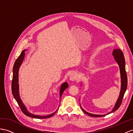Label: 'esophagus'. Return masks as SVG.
<instances>
[{
    "label": "esophagus",
    "instance_id": "obj_1",
    "mask_svg": "<svg viewBox=\"0 0 133 133\" xmlns=\"http://www.w3.org/2000/svg\"><path fill=\"white\" fill-rule=\"evenodd\" d=\"M69 77H70V80L71 81H76L77 79L78 75H77V74L76 73L73 72V73H72V74L70 75Z\"/></svg>",
    "mask_w": 133,
    "mask_h": 133
}]
</instances>
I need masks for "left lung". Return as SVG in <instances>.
Here are the masks:
<instances>
[{
  "label": "left lung",
  "mask_w": 133,
  "mask_h": 133,
  "mask_svg": "<svg viewBox=\"0 0 133 133\" xmlns=\"http://www.w3.org/2000/svg\"><path fill=\"white\" fill-rule=\"evenodd\" d=\"M112 55L114 57V59L116 61L118 64L119 66V69H120V75H121V90H120V95H119V97L118 99L116 102V103L114 105V107L112 109V111L109 112L108 114H105V115H96V114H92L89 113V112H87L85 111L84 109L82 108V107L80 106L82 110L84 112L85 114H87L88 115L90 116L94 117H99L104 116L108 115L112 113V112H115L116 111L117 109L120 107V105L121 104L122 100L123 99V97L124 96V94L125 93L126 90L127 89V85H128V79H127V72H126L125 70V61L123 53H122V51L120 49H114L113 50V52H112Z\"/></svg>",
  "instance_id": "1"
}]
</instances>
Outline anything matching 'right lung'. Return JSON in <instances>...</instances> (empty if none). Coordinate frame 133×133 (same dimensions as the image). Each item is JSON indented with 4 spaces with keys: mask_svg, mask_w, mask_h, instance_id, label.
I'll return each instance as SVG.
<instances>
[{
    "mask_svg": "<svg viewBox=\"0 0 133 133\" xmlns=\"http://www.w3.org/2000/svg\"><path fill=\"white\" fill-rule=\"evenodd\" d=\"M25 50H23L21 52V54H20L19 56L18 57V58L16 59L15 61L14 66H13V79L12 81V91L13 96L14 97L15 99L18 103V104L22 110V112L25 115H26L27 116H29L32 118H49L55 114L56 112L57 111H55L53 113L50 115H48L46 116H39V115H36L32 114H31L29 112L28 110H27V108L23 104L22 102L21 98H20L19 96V84H18V71L19 67L22 63V62L23 59H24L25 56ZM69 87V84L67 83L64 82L62 85H61V88H60V90H59V94H60V99L61 98V96L63 93L64 90H65L66 88Z\"/></svg>",
    "mask_w": 133,
    "mask_h": 133,
    "instance_id": "1",
    "label": "right lung"
}]
</instances>
